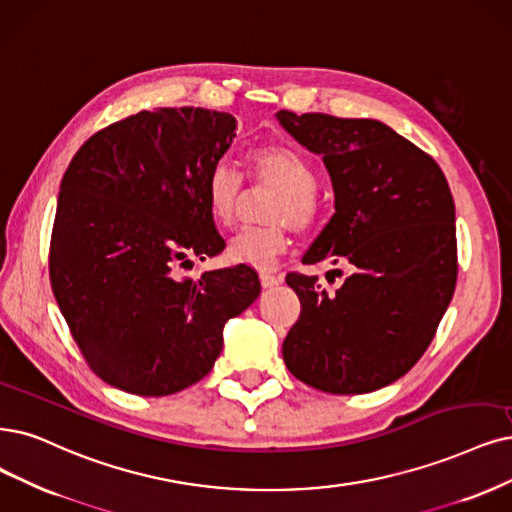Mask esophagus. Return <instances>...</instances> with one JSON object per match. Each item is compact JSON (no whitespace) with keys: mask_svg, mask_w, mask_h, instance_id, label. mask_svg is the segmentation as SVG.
<instances>
[{"mask_svg":"<svg viewBox=\"0 0 512 512\" xmlns=\"http://www.w3.org/2000/svg\"><path fill=\"white\" fill-rule=\"evenodd\" d=\"M259 280H261V287H263V289H272V287H276L278 282H280V278L274 276V274H270V272H261V274H259Z\"/></svg>","mask_w":512,"mask_h":512,"instance_id":"1","label":"esophagus"}]
</instances>
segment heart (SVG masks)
<instances>
[{"instance_id": "obj_1", "label": "heart", "mask_w": 512, "mask_h": 512, "mask_svg": "<svg viewBox=\"0 0 512 512\" xmlns=\"http://www.w3.org/2000/svg\"><path fill=\"white\" fill-rule=\"evenodd\" d=\"M251 164L259 181L278 187L266 211L272 223L242 227L227 244V255L242 266L270 270L287 251L289 223L295 230H308L318 217L316 173L297 151L280 145L257 149ZM204 194L215 221L230 225L242 194V177L230 164L219 162L206 177Z\"/></svg>"}]
</instances>
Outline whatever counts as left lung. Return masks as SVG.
I'll return each mask as SVG.
<instances>
[{
	"instance_id": "1",
	"label": "left lung",
	"mask_w": 512,
	"mask_h": 512,
	"mask_svg": "<svg viewBox=\"0 0 512 512\" xmlns=\"http://www.w3.org/2000/svg\"><path fill=\"white\" fill-rule=\"evenodd\" d=\"M276 118L323 156L335 194L333 217L301 261L352 266L333 293L316 276H287L301 314L282 358L316 390H380L420 361L456 289V206L447 179L384 122L287 109Z\"/></svg>"
}]
</instances>
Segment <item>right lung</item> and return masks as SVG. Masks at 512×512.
I'll list each match as a JSON object with an SVG mask.
<instances>
[{
  "label": "right lung",
  "instance_id": "right-lung-1",
  "mask_svg": "<svg viewBox=\"0 0 512 512\" xmlns=\"http://www.w3.org/2000/svg\"><path fill=\"white\" fill-rule=\"evenodd\" d=\"M234 137L223 111H139L92 135L65 170L50 282L88 367L113 388L166 396L200 382L227 320L261 293L242 263L177 274L225 249L204 183Z\"/></svg>",
  "mask_w": 512,
  "mask_h": 512
}]
</instances>
